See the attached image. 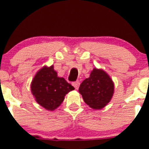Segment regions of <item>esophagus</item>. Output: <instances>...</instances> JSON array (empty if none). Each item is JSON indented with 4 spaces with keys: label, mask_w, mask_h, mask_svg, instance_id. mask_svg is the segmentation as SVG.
I'll return each instance as SVG.
<instances>
[{
    "label": "esophagus",
    "mask_w": 149,
    "mask_h": 149,
    "mask_svg": "<svg viewBox=\"0 0 149 149\" xmlns=\"http://www.w3.org/2000/svg\"><path fill=\"white\" fill-rule=\"evenodd\" d=\"M72 85H73L74 87L75 88V89H78L79 86H80V82H79V81L74 82V83H72Z\"/></svg>",
    "instance_id": "esophagus-1"
}]
</instances>
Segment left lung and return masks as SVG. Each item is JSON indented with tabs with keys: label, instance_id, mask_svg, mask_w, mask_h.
Here are the masks:
<instances>
[{
	"label": "left lung",
	"instance_id": "left-lung-1",
	"mask_svg": "<svg viewBox=\"0 0 149 149\" xmlns=\"http://www.w3.org/2000/svg\"><path fill=\"white\" fill-rule=\"evenodd\" d=\"M79 92L89 107L96 110L102 109L113 97L114 83L104 71L94 68L90 77L80 84Z\"/></svg>",
	"mask_w": 149,
	"mask_h": 149
}]
</instances>
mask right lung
I'll list each match as a JSON object with an SVG mask.
<instances>
[{
  "instance_id": "right-lung-1",
  "label": "right lung",
  "mask_w": 149,
  "mask_h": 149,
  "mask_svg": "<svg viewBox=\"0 0 149 149\" xmlns=\"http://www.w3.org/2000/svg\"><path fill=\"white\" fill-rule=\"evenodd\" d=\"M31 89L39 104L52 111L61 105L66 94L74 88L63 77H58L53 66H44L36 74Z\"/></svg>"
}]
</instances>
